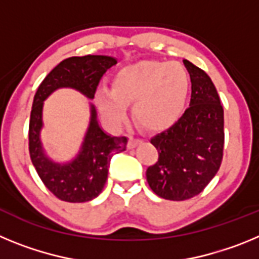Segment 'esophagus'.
<instances>
[{
	"label": "esophagus",
	"mask_w": 259,
	"mask_h": 259,
	"mask_svg": "<svg viewBox=\"0 0 259 259\" xmlns=\"http://www.w3.org/2000/svg\"><path fill=\"white\" fill-rule=\"evenodd\" d=\"M140 143V139H137V137L135 136H130V139H128V146H130V148H135V146H137Z\"/></svg>",
	"instance_id": "1"
}]
</instances>
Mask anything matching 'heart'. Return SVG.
Returning <instances> with one entry per match:
<instances>
[{"instance_id": "heart-1", "label": "heart", "mask_w": 259, "mask_h": 259, "mask_svg": "<svg viewBox=\"0 0 259 259\" xmlns=\"http://www.w3.org/2000/svg\"><path fill=\"white\" fill-rule=\"evenodd\" d=\"M191 76L176 62L140 61L119 68L113 76V89L100 85L95 101L111 124L123 122L127 102L132 116L146 130H161L179 118L188 98Z\"/></svg>"}]
</instances>
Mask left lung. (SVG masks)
I'll return each instance as SVG.
<instances>
[{"label":"left lung","instance_id":"1","mask_svg":"<svg viewBox=\"0 0 259 259\" xmlns=\"http://www.w3.org/2000/svg\"><path fill=\"white\" fill-rule=\"evenodd\" d=\"M191 75L189 107L178 122L150 139L158 161L146 170L157 196L184 201L200 194L217 175L223 158L224 114L209 75L184 59Z\"/></svg>","mask_w":259,"mask_h":259}]
</instances>
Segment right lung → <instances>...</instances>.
Wrapping results in <instances>:
<instances>
[{
	"label": "right lung",
	"mask_w": 259,
	"mask_h": 259,
	"mask_svg": "<svg viewBox=\"0 0 259 259\" xmlns=\"http://www.w3.org/2000/svg\"><path fill=\"white\" fill-rule=\"evenodd\" d=\"M115 63V58L107 56L63 59L42 80L33 98L28 131L29 155L45 187L61 201L87 202L97 197L106 183L110 159L114 153L124 152L128 139L106 134L98 124L95 106L91 105V123L79 154L66 164L56 163L41 146L42 105L58 88H74L92 100L102 75Z\"/></svg>",
	"instance_id": "right-lung-1"
}]
</instances>
